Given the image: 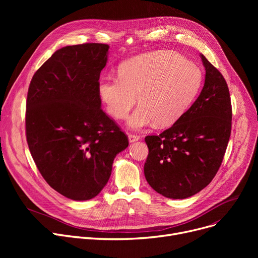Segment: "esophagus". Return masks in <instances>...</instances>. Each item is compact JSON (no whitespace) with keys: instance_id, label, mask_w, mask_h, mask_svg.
<instances>
[{"instance_id":"obj_1","label":"esophagus","mask_w":258,"mask_h":258,"mask_svg":"<svg viewBox=\"0 0 258 258\" xmlns=\"http://www.w3.org/2000/svg\"><path fill=\"white\" fill-rule=\"evenodd\" d=\"M140 139L139 136H137V135H134V134H130L128 135V141L130 143H133V142H136Z\"/></svg>"}]
</instances>
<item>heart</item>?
<instances>
[{
  "instance_id": "obj_1",
  "label": "heart",
  "mask_w": 258,
  "mask_h": 258,
  "mask_svg": "<svg viewBox=\"0 0 258 258\" xmlns=\"http://www.w3.org/2000/svg\"><path fill=\"white\" fill-rule=\"evenodd\" d=\"M202 71L194 62L171 51H157L134 57L121 66L119 77L100 81L99 94L107 112L123 119L138 101L128 118L133 130L157 122L169 125L192 103L201 88Z\"/></svg>"
}]
</instances>
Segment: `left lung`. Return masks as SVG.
Segmentation results:
<instances>
[{
  "instance_id": "8db88e82",
  "label": "left lung",
  "mask_w": 258,
  "mask_h": 258,
  "mask_svg": "<svg viewBox=\"0 0 258 258\" xmlns=\"http://www.w3.org/2000/svg\"><path fill=\"white\" fill-rule=\"evenodd\" d=\"M205 83L194 104L159 136H146L147 183L169 199L204 189L218 172L231 134L232 107L221 72L200 54Z\"/></svg>"
}]
</instances>
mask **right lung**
Masks as SVG:
<instances>
[{"mask_svg": "<svg viewBox=\"0 0 258 258\" xmlns=\"http://www.w3.org/2000/svg\"><path fill=\"white\" fill-rule=\"evenodd\" d=\"M110 46L63 47L33 75L26 102V137L46 182L63 197L88 201L111 177L126 135L101 110L100 73Z\"/></svg>", "mask_w": 258, "mask_h": 258, "instance_id": "1", "label": "right lung"}]
</instances>
